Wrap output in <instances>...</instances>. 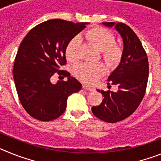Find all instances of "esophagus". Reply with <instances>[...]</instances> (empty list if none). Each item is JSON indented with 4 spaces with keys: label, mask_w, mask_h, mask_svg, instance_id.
I'll return each instance as SVG.
<instances>
[{
    "label": "esophagus",
    "mask_w": 161,
    "mask_h": 161,
    "mask_svg": "<svg viewBox=\"0 0 161 161\" xmlns=\"http://www.w3.org/2000/svg\"><path fill=\"white\" fill-rule=\"evenodd\" d=\"M82 87H83V89H86V90H88V91H94V88L91 87V86H89V85H85V84L82 85Z\"/></svg>",
    "instance_id": "34e87169"
}]
</instances>
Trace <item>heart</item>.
Returning <instances> with one entry per match:
<instances>
[{
    "mask_svg": "<svg viewBox=\"0 0 161 161\" xmlns=\"http://www.w3.org/2000/svg\"><path fill=\"white\" fill-rule=\"evenodd\" d=\"M85 37L91 44L100 50L103 60L109 66H114L120 62L123 56V49L115 43L116 38L113 32L105 28L95 27L85 33ZM80 38L74 37L68 43L65 55L69 62H76L79 59ZM106 68L102 64L83 63L76 65L73 73L76 78L85 82L93 84L106 74Z\"/></svg>",
    "mask_w": 161,
    "mask_h": 161,
    "instance_id": "heart-1",
    "label": "heart"
}]
</instances>
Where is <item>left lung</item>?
<instances>
[{
    "label": "left lung",
    "instance_id": "8db88e82",
    "mask_svg": "<svg viewBox=\"0 0 161 161\" xmlns=\"http://www.w3.org/2000/svg\"><path fill=\"white\" fill-rule=\"evenodd\" d=\"M109 27L114 26L123 40L121 63L109 76L108 83L118 85L119 90H99L104 98L99 106H93V114L106 123H114L129 117L136 111L146 93L148 80L147 53L136 33L123 22H102Z\"/></svg>",
    "mask_w": 161,
    "mask_h": 161
}]
</instances>
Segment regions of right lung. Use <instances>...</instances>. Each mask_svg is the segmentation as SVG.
<instances>
[{"instance_id":"1","label":"right lung","mask_w":161,"mask_h":161,"mask_svg":"<svg viewBox=\"0 0 161 161\" xmlns=\"http://www.w3.org/2000/svg\"><path fill=\"white\" fill-rule=\"evenodd\" d=\"M87 24L48 20L31 29L20 44L13 69L14 83L20 102L34 119L48 122L59 118L68 96L81 89V84L60 67L66 64L68 43ZM55 72L68 80L53 85L49 80Z\"/></svg>"}]
</instances>
